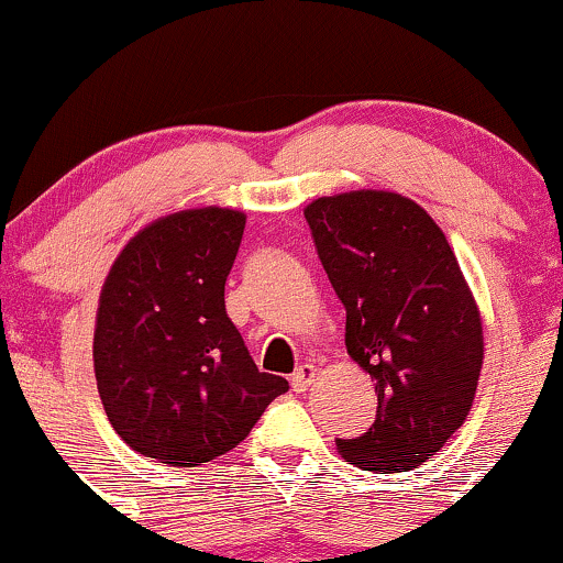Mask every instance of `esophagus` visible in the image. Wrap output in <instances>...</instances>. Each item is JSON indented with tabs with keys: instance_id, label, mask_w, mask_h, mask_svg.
Masks as SVG:
<instances>
[{
	"instance_id": "1",
	"label": "esophagus",
	"mask_w": 563,
	"mask_h": 563,
	"mask_svg": "<svg viewBox=\"0 0 563 563\" xmlns=\"http://www.w3.org/2000/svg\"><path fill=\"white\" fill-rule=\"evenodd\" d=\"M314 378H318V367H314L312 363L299 365L296 367L294 378H290V386H294V391H307L309 386L314 384Z\"/></svg>"
}]
</instances>
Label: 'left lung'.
Listing matches in <instances>:
<instances>
[{"mask_svg":"<svg viewBox=\"0 0 563 563\" xmlns=\"http://www.w3.org/2000/svg\"><path fill=\"white\" fill-rule=\"evenodd\" d=\"M328 280L346 309V352L376 380V421L335 439L365 471H412L466 421L484 339L448 238L397 192L354 190L303 209Z\"/></svg>","mask_w":563,"mask_h":563,"instance_id":"1","label":"left lung"}]
</instances>
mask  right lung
Listing matches in <instances>:
<instances>
[{"instance_id":"1","label":"right lung","mask_w":563,"mask_h":563,"mask_svg":"<svg viewBox=\"0 0 563 563\" xmlns=\"http://www.w3.org/2000/svg\"><path fill=\"white\" fill-rule=\"evenodd\" d=\"M245 217L190 209L137 232L100 294L95 376L132 450L177 468L241 444L288 380L256 367L224 312Z\"/></svg>"}]
</instances>
